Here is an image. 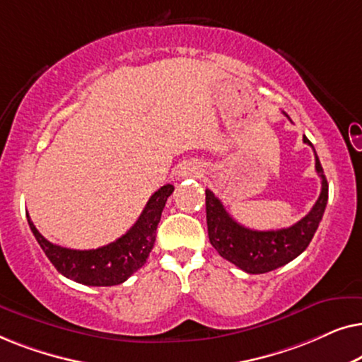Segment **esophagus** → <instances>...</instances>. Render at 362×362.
Segmentation results:
<instances>
[{"label":"esophagus","mask_w":362,"mask_h":362,"mask_svg":"<svg viewBox=\"0 0 362 362\" xmlns=\"http://www.w3.org/2000/svg\"><path fill=\"white\" fill-rule=\"evenodd\" d=\"M192 173V175H199V173H197V171H191Z\"/></svg>","instance_id":"obj_1"}]
</instances>
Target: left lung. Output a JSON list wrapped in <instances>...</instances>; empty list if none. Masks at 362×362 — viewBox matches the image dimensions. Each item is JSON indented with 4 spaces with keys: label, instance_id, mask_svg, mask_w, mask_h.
I'll return each mask as SVG.
<instances>
[{
    "label": "left lung",
    "instance_id": "obj_1",
    "mask_svg": "<svg viewBox=\"0 0 362 362\" xmlns=\"http://www.w3.org/2000/svg\"><path fill=\"white\" fill-rule=\"evenodd\" d=\"M303 141L313 148L306 136H303ZM315 168L321 177L318 201L303 219L286 229L252 230L240 226L232 219L219 197H216L211 189H206L207 234L219 255L247 274H267L296 259L310 245L328 202V181L316 151Z\"/></svg>",
    "mask_w": 362,
    "mask_h": 362
}]
</instances>
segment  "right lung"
I'll use <instances>...</instances> for the list:
<instances>
[{
  "label": "right lung",
  "instance_id": "1",
  "mask_svg": "<svg viewBox=\"0 0 362 362\" xmlns=\"http://www.w3.org/2000/svg\"><path fill=\"white\" fill-rule=\"evenodd\" d=\"M173 191H175L173 185L160 187L146 202L145 209L132 229L118 237L117 240L98 247V249H66V247L52 244L46 237H42L41 232L33 224L29 214H26L28 224L31 227L37 244L41 245L44 254L47 255L59 274L77 281V284L88 286L120 285L145 265L148 255L155 245L156 227L161 219L163 207Z\"/></svg>",
  "mask_w": 362,
  "mask_h": 362
}]
</instances>
